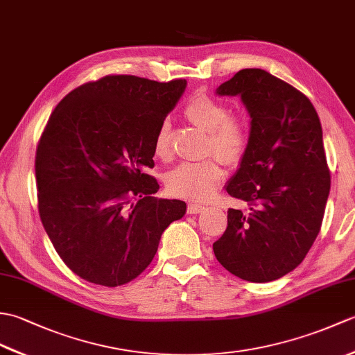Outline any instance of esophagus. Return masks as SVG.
I'll return each mask as SVG.
<instances>
[{"label": "esophagus", "mask_w": 355, "mask_h": 355, "mask_svg": "<svg viewBox=\"0 0 355 355\" xmlns=\"http://www.w3.org/2000/svg\"><path fill=\"white\" fill-rule=\"evenodd\" d=\"M205 209H206V207L202 206V205H197V202H191V205L187 206V214L197 215V214H201Z\"/></svg>", "instance_id": "esophagus-1"}]
</instances>
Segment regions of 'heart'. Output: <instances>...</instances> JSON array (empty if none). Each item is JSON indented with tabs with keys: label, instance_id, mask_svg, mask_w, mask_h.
Instances as JSON below:
<instances>
[{
	"label": "heart",
	"instance_id": "b5f03b06",
	"mask_svg": "<svg viewBox=\"0 0 355 355\" xmlns=\"http://www.w3.org/2000/svg\"><path fill=\"white\" fill-rule=\"evenodd\" d=\"M183 112L193 125L207 131V153L216 154L227 164H238L243 160L250 143V126L244 116L229 114L227 105L206 93L193 94L186 102ZM169 150V123L164 120L155 132L154 154L166 158ZM220 158L209 157L178 164L166 177V186L177 197L193 201L207 200L223 182L224 169Z\"/></svg>",
	"mask_w": 355,
	"mask_h": 355
}]
</instances>
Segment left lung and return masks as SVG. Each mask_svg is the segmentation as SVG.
Instances as JSON below:
<instances>
[{
	"mask_svg": "<svg viewBox=\"0 0 355 355\" xmlns=\"http://www.w3.org/2000/svg\"><path fill=\"white\" fill-rule=\"evenodd\" d=\"M216 94L239 96L252 128L225 186L248 209H229L214 253L244 281H275L304 261L320 232L331 187L320 120L305 94L261 69L238 71Z\"/></svg>",
	"mask_w": 355,
	"mask_h": 355,
	"instance_id": "8db88e82",
	"label": "left lung"
}]
</instances>
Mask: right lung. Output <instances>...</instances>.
Listing matches in <instances>:
<instances>
[{"mask_svg":"<svg viewBox=\"0 0 355 355\" xmlns=\"http://www.w3.org/2000/svg\"><path fill=\"white\" fill-rule=\"evenodd\" d=\"M187 82L114 74L73 89L36 148L37 209L74 275L119 286L145 270L186 202L155 198L154 137Z\"/></svg>","mask_w":355,"mask_h":355,"instance_id":"obj_1","label":"right lung"}]
</instances>
